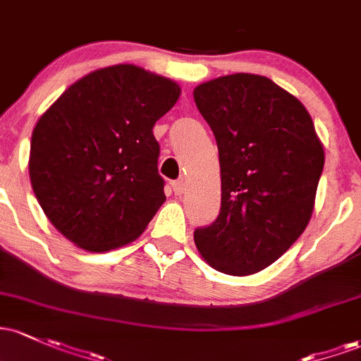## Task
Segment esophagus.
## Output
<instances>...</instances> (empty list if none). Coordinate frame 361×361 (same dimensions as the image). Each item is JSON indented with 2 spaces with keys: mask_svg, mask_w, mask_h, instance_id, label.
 I'll return each instance as SVG.
<instances>
[{
  "mask_svg": "<svg viewBox=\"0 0 361 361\" xmlns=\"http://www.w3.org/2000/svg\"><path fill=\"white\" fill-rule=\"evenodd\" d=\"M171 187H173V192H174V195H181V193L185 192V181H183V180L173 181V183H171Z\"/></svg>",
  "mask_w": 361,
  "mask_h": 361,
  "instance_id": "esophagus-1",
  "label": "esophagus"
}]
</instances>
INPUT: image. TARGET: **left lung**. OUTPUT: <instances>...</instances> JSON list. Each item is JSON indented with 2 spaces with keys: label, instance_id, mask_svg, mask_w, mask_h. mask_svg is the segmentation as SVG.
<instances>
[{
  "label": "left lung",
  "instance_id": "1",
  "mask_svg": "<svg viewBox=\"0 0 361 361\" xmlns=\"http://www.w3.org/2000/svg\"><path fill=\"white\" fill-rule=\"evenodd\" d=\"M193 99L219 149L221 212L193 233L212 269L250 276L300 238L315 205L324 147L302 102L253 73L197 85Z\"/></svg>",
  "mask_w": 361,
  "mask_h": 361
}]
</instances>
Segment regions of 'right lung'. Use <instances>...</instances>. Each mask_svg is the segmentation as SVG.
<instances>
[{"mask_svg":"<svg viewBox=\"0 0 361 361\" xmlns=\"http://www.w3.org/2000/svg\"><path fill=\"white\" fill-rule=\"evenodd\" d=\"M171 78L135 65L90 71L35 123L29 174L49 223L102 253L144 233L164 204L152 128L176 104Z\"/></svg>","mask_w":361,"mask_h":361,"instance_id":"obj_1","label":"right lung"}]
</instances>
